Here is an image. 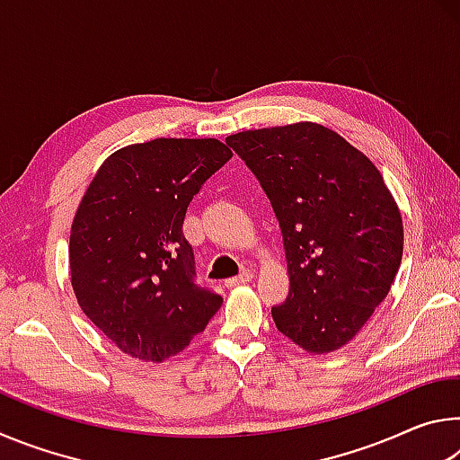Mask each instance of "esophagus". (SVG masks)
Wrapping results in <instances>:
<instances>
[{
  "mask_svg": "<svg viewBox=\"0 0 460 460\" xmlns=\"http://www.w3.org/2000/svg\"><path fill=\"white\" fill-rule=\"evenodd\" d=\"M252 279H253V271L252 270H245V271H241L239 276L227 279V282H225V286H227V288H237V286L249 284V282H252Z\"/></svg>",
  "mask_w": 460,
  "mask_h": 460,
  "instance_id": "1",
  "label": "esophagus"
}]
</instances>
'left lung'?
I'll use <instances>...</instances> for the list:
<instances>
[{
  "mask_svg": "<svg viewBox=\"0 0 460 460\" xmlns=\"http://www.w3.org/2000/svg\"><path fill=\"white\" fill-rule=\"evenodd\" d=\"M268 194L290 276L278 331L308 353L347 345L385 300L403 253L400 208L373 162L313 121L227 137Z\"/></svg>",
  "mask_w": 460,
  "mask_h": 460,
  "instance_id": "1",
  "label": "left lung"
}]
</instances>
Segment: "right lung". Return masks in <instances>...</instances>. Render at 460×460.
<instances>
[{
    "mask_svg": "<svg viewBox=\"0 0 460 460\" xmlns=\"http://www.w3.org/2000/svg\"><path fill=\"white\" fill-rule=\"evenodd\" d=\"M231 155L215 137L131 144L109 155L83 194L68 243L76 302L134 359L162 363L184 351L223 305L194 284L182 223Z\"/></svg>",
    "mask_w": 460,
    "mask_h": 460,
    "instance_id": "obj_1",
    "label": "right lung"
}]
</instances>
